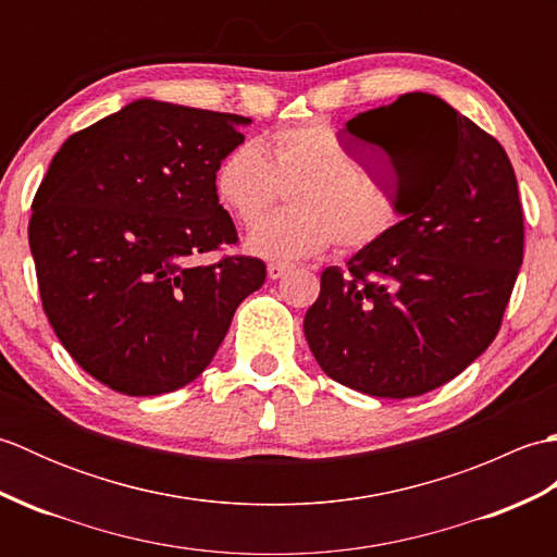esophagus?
<instances>
[{
	"label": "esophagus",
	"mask_w": 557,
	"mask_h": 557,
	"mask_svg": "<svg viewBox=\"0 0 557 557\" xmlns=\"http://www.w3.org/2000/svg\"><path fill=\"white\" fill-rule=\"evenodd\" d=\"M289 270H292V265L285 263V260H272V263L268 265V275H270L272 280H280L282 275H287Z\"/></svg>",
	"instance_id": "1"
}]
</instances>
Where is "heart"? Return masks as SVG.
<instances>
[{
	"label": "heart",
	"instance_id": "b5f03b06",
	"mask_svg": "<svg viewBox=\"0 0 557 557\" xmlns=\"http://www.w3.org/2000/svg\"><path fill=\"white\" fill-rule=\"evenodd\" d=\"M292 188V210L260 222L246 246L263 258H301L335 242L363 251L397 227V196L371 174L325 122L280 128L260 148L242 140L212 172V191L230 215L251 227Z\"/></svg>",
	"mask_w": 557,
	"mask_h": 557
}]
</instances>
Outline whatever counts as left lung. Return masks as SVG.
<instances>
[{
	"label": "left lung",
	"instance_id": "8db88e82",
	"mask_svg": "<svg viewBox=\"0 0 557 557\" xmlns=\"http://www.w3.org/2000/svg\"><path fill=\"white\" fill-rule=\"evenodd\" d=\"M347 132L393 164L401 220L345 270H323L304 335L333 381L419 397L498 335L524 258L517 176L498 140L429 92L361 112Z\"/></svg>",
	"mask_w": 557,
	"mask_h": 557
}]
</instances>
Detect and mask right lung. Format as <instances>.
<instances>
[{"instance_id": "obj_1", "label": "right lung", "mask_w": 557, "mask_h": 557, "mask_svg": "<svg viewBox=\"0 0 557 557\" xmlns=\"http://www.w3.org/2000/svg\"><path fill=\"white\" fill-rule=\"evenodd\" d=\"M248 116L136 100L69 136L33 198L28 244L47 321L116 393L164 395L206 371L265 263L198 253L239 236L215 191Z\"/></svg>"}]
</instances>
